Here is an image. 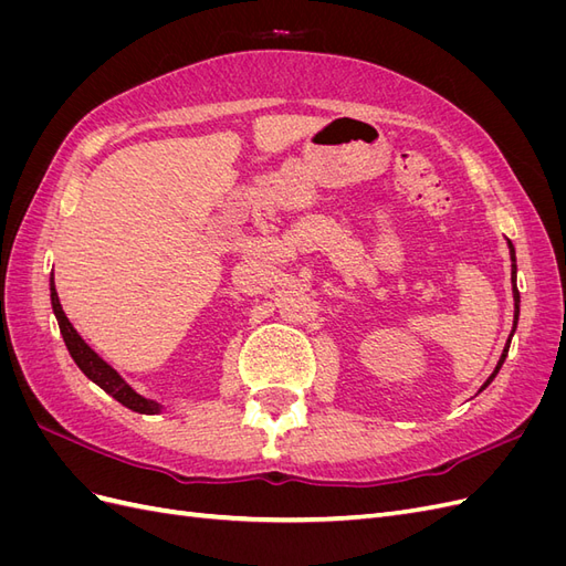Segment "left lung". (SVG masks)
Returning a JSON list of instances; mask_svg holds the SVG:
<instances>
[{
    "mask_svg": "<svg viewBox=\"0 0 566 566\" xmlns=\"http://www.w3.org/2000/svg\"><path fill=\"white\" fill-rule=\"evenodd\" d=\"M510 256H512V293H515V328H517V318H520V290H517V260H515V248H512V243H510ZM515 328H512V333H515ZM512 333H510V339H512ZM510 339H507V345H505V349H503V356H501L499 366H495V370L491 373V378L484 382L482 389H486V387L491 385V380L495 378V375H499V370H501V366H503V361H505V356H507V349H510ZM482 389H479V391H482Z\"/></svg>",
    "mask_w": 566,
    "mask_h": 566,
    "instance_id": "left-lung-1",
    "label": "left lung"
}]
</instances>
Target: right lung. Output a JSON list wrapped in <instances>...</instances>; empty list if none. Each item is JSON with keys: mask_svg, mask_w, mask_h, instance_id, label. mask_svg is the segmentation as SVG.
Here are the masks:
<instances>
[{"mask_svg": "<svg viewBox=\"0 0 566 566\" xmlns=\"http://www.w3.org/2000/svg\"><path fill=\"white\" fill-rule=\"evenodd\" d=\"M51 306H54V314H56V321H59V328H61V335H63V342L67 352H71L73 361L80 366V370L87 375L90 380H94L101 389H104L106 394H111V397L115 401H119L123 406H127L129 410H136V413H158L160 406L156 401L150 399H144L136 394L119 375L101 358L87 342H84L77 331L71 325V321L65 318L63 310H61V302H59V295H56V287H54V273H51Z\"/></svg>", "mask_w": 566, "mask_h": 566, "instance_id": "obj_1", "label": "right lung"}]
</instances>
